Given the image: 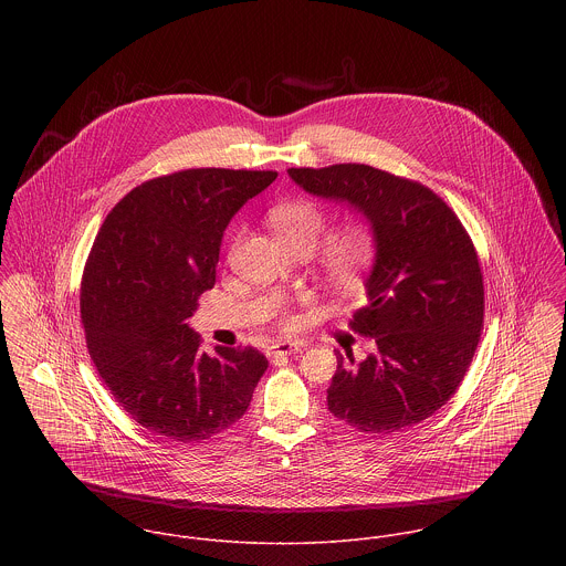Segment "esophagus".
I'll use <instances>...</instances> for the list:
<instances>
[{
	"instance_id": "1",
	"label": "esophagus",
	"mask_w": 566,
	"mask_h": 566,
	"mask_svg": "<svg viewBox=\"0 0 566 566\" xmlns=\"http://www.w3.org/2000/svg\"><path fill=\"white\" fill-rule=\"evenodd\" d=\"M301 346L303 344H298V342H276L268 348V355H272V357L274 355H294L301 350Z\"/></svg>"
}]
</instances>
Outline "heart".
<instances>
[{
  "instance_id": "obj_1",
  "label": "heart",
  "mask_w": 566,
  "mask_h": 566,
  "mask_svg": "<svg viewBox=\"0 0 566 566\" xmlns=\"http://www.w3.org/2000/svg\"><path fill=\"white\" fill-rule=\"evenodd\" d=\"M268 222L276 238L290 250L312 252L328 227V213L316 200L292 198L274 202L268 209ZM238 243L240 235H235L233 248ZM375 229L361 218H350L324 235L318 250V265L328 283L346 290L368 270V265L375 261Z\"/></svg>"
}]
</instances>
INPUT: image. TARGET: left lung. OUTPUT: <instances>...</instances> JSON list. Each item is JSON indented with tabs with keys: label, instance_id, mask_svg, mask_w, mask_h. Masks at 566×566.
Segmentation results:
<instances>
[{
	"label": "left lung",
	"instance_id": "left-lung-1",
	"mask_svg": "<svg viewBox=\"0 0 566 566\" xmlns=\"http://www.w3.org/2000/svg\"><path fill=\"white\" fill-rule=\"evenodd\" d=\"M287 171L314 196L350 202L377 235L370 303L350 321L377 353L359 364L337 353L328 411L366 433L433 416L460 388L484 328V276L471 235L418 180L364 163Z\"/></svg>",
	"mask_w": 566,
	"mask_h": 566
}]
</instances>
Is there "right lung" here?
<instances>
[{
	"mask_svg": "<svg viewBox=\"0 0 566 566\" xmlns=\"http://www.w3.org/2000/svg\"><path fill=\"white\" fill-rule=\"evenodd\" d=\"M274 178L224 167L150 178L113 207L91 245L81 283L88 355L113 399L165 440L229 429L268 368L252 346L207 355L185 321L216 285L227 224Z\"/></svg>",
	"mask_w": 566,
	"mask_h": 566,
	"instance_id": "obj_1",
	"label": "right lung"
}]
</instances>
